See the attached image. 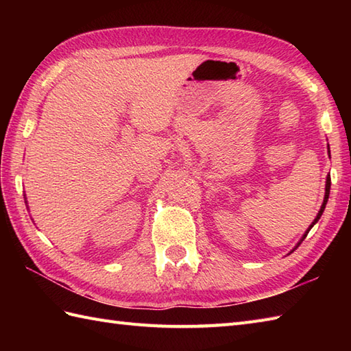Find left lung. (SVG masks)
<instances>
[{
	"mask_svg": "<svg viewBox=\"0 0 351 351\" xmlns=\"http://www.w3.org/2000/svg\"><path fill=\"white\" fill-rule=\"evenodd\" d=\"M329 193H330V176H327V180H326V195H324V200H323V205H322V208H319V211H318V214H317V217H315V220L314 221H312V225L309 226V229L306 230V234H304L303 235V238H302V240H300V243L304 240V238H306V235H308V232H309V230L312 229V226H314L315 225V223L319 220V217H322V214H323V211H324V208H326V204H327V199H329ZM299 243V244H300ZM299 244H297L295 245V247H299Z\"/></svg>",
	"mask_w": 351,
	"mask_h": 351,
	"instance_id": "left-lung-1",
	"label": "left lung"
}]
</instances>
